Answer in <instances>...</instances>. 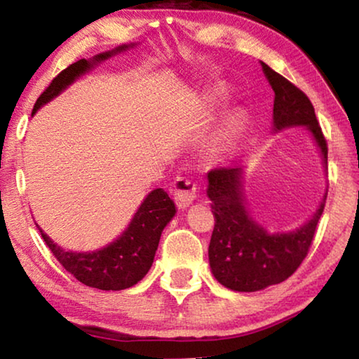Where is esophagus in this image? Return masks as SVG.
Masks as SVG:
<instances>
[{
  "label": "esophagus",
  "instance_id": "1",
  "mask_svg": "<svg viewBox=\"0 0 359 359\" xmlns=\"http://www.w3.org/2000/svg\"><path fill=\"white\" fill-rule=\"evenodd\" d=\"M196 198V184L190 179L177 177L174 182V201L179 209H187Z\"/></svg>",
  "mask_w": 359,
  "mask_h": 359
}]
</instances>
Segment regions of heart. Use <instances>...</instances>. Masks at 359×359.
Here are the masks:
<instances>
[{"instance_id":"obj_1","label":"heart","mask_w":359,"mask_h":359,"mask_svg":"<svg viewBox=\"0 0 359 359\" xmlns=\"http://www.w3.org/2000/svg\"><path fill=\"white\" fill-rule=\"evenodd\" d=\"M247 128V114L242 109H236V111L228 115L226 121H224L222 130L212 145V154L214 156H223L234 147L236 142L239 141L241 136L244 135Z\"/></svg>"}]
</instances>
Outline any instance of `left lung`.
<instances>
[{"label": "left lung", "mask_w": 359, "mask_h": 359, "mask_svg": "<svg viewBox=\"0 0 359 359\" xmlns=\"http://www.w3.org/2000/svg\"><path fill=\"white\" fill-rule=\"evenodd\" d=\"M274 90L272 131L304 126L313 139L327 169V147L311 100L299 88L261 62ZM208 196L215 226L209 244V264L223 287L241 293L264 290L293 274L307 257L315 229L323 214L326 194L309 220L285 233H269L248 209L244 193V168L215 169L208 174Z\"/></svg>", "instance_id": "obj_1"}]
</instances>
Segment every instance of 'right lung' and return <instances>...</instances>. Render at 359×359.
Instances as JSON below:
<instances>
[{
    "label": "right lung",
    "mask_w": 359,
    "mask_h": 359,
    "mask_svg": "<svg viewBox=\"0 0 359 359\" xmlns=\"http://www.w3.org/2000/svg\"><path fill=\"white\" fill-rule=\"evenodd\" d=\"M135 47L136 44H121L109 52L98 53L90 60L83 58L69 65L53 79L46 92L39 96L32 117L42 106L63 93L79 77L85 76L98 65L104 63L106 60ZM175 212H177L175 204L168 196V193L163 188H156L144 198L123 233L111 244L93 252L65 250L48 238L39 228V224L36 226L60 264L71 272L79 282L104 291H120L141 282L150 271L163 229L172 220Z\"/></svg>",
    "instance_id": "right-lung-1"
}]
</instances>
